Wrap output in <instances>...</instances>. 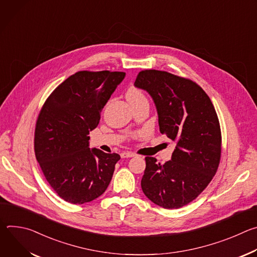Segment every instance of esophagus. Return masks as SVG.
Masks as SVG:
<instances>
[{
	"label": "esophagus",
	"mask_w": 257,
	"mask_h": 257,
	"mask_svg": "<svg viewBox=\"0 0 257 257\" xmlns=\"http://www.w3.org/2000/svg\"><path fill=\"white\" fill-rule=\"evenodd\" d=\"M135 156V154H133V153H131V152H123L122 154H121V158H132V157H134Z\"/></svg>",
	"instance_id": "esophagus-1"
}]
</instances>
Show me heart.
Returning a JSON list of instances; mask_svg holds the SVG:
<instances>
[{
	"mask_svg": "<svg viewBox=\"0 0 257 257\" xmlns=\"http://www.w3.org/2000/svg\"><path fill=\"white\" fill-rule=\"evenodd\" d=\"M126 97L128 99V101L130 102V104H135L139 101L142 100H146V97L144 95V93L142 92L141 89L137 88L136 86H130L127 91H126Z\"/></svg>",
	"mask_w": 257,
	"mask_h": 257,
	"instance_id": "1",
	"label": "heart"
}]
</instances>
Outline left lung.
<instances>
[{
    "label": "left lung",
    "instance_id": "obj_1",
    "mask_svg": "<svg viewBox=\"0 0 257 257\" xmlns=\"http://www.w3.org/2000/svg\"><path fill=\"white\" fill-rule=\"evenodd\" d=\"M134 85L151 94L161 133L177 143L164 165L145 158L142 191L159 206L180 208L207 187L221 161L222 134L214 106L198 84L166 71L143 70Z\"/></svg>",
    "mask_w": 257,
    "mask_h": 257
}]
</instances>
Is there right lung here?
Instances as JSON below:
<instances>
[{
    "mask_svg": "<svg viewBox=\"0 0 257 257\" xmlns=\"http://www.w3.org/2000/svg\"><path fill=\"white\" fill-rule=\"evenodd\" d=\"M124 72L79 71L62 82L44 103L34 132V152L56 193L73 204L100 196L112 180L118 154L89 149V132Z\"/></svg>",
    "mask_w": 257,
    "mask_h": 257,
    "instance_id": "1",
    "label": "right lung"
}]
</instances>
